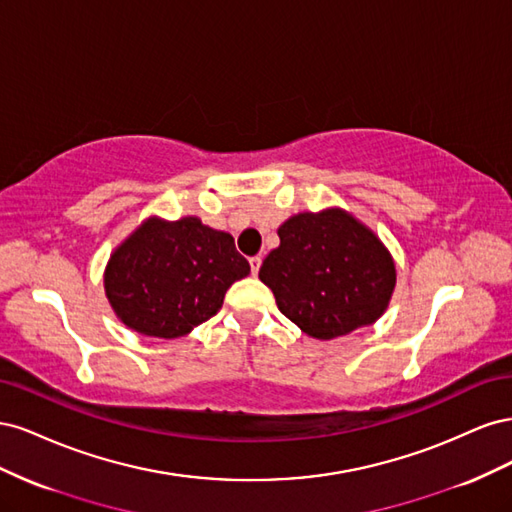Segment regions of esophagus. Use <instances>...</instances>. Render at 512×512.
Returning a JSON list of instances; mask_svg holds the SVG:
<instances>
[{"label":"esophagus","mask_w":512,"mask_h":512,"mask_svg":"<svg viewBox=\"0 0 512 512\" xmlns=\"http://www.w3.org/2000/svg\"><path fill=\"white\" fill-rule=\"evenodd\" d=\"M260 265H262V258H260V256H252V258H250V269H252V275H258Z\"/></svg>","instance_id":"34e87169"}]
</instances>
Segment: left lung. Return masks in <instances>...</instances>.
Returning a JSON list of instances; mask_svg holds the SVG:
<instances>
[{
    "mask_svg": "<svg viewBox=\"0 0 512 512\" xmlns=\"http://www.w3.org/2000/svg\"><path fill=\"white\" fill-rule=\"evenodd\" d=\"M280 247L258 277L280 312L318 339L376 322L395 288V265L380 239L342 209L299 213L277 230Z\"/></svg>",
    "mask_w": 512,
    "mask_h": 512,
    "instance_id": "8db88e82",
    "label": "left lung"
}]
</instances>
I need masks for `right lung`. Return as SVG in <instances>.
<instances>
[{
    "label": "right lung",
    "instance_id": "right-lung-1",
    "mask_svg": "<svg viewBox=\"0 0 512 512\" xmlns=\"http://www.w3.org/2000/svg\"><path fill=\"white\" fill-rule=\"evenodd\" d=\"M247 273L228 232L196 218L147 220L111 256L104 286L123 324L173 339L218 314L230 284Z\"/></svg>",
    "mask_w": 512,
    "mask_h": 512
}]
</instances>
